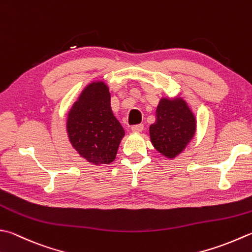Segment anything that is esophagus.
<instances>
[{"label":"esophagus","mask_w":252,"mask_h":252,"mask_svg":"<svg viewBox=\"0 0 252 252\" xmlns=\"http://www.w3.org/2000/svg\"><path fill=\"white\" fill-rule=\"evenodd\" d=\"M143 129H144V126H143V125H134V126H132V131L133 132H142Z\"/></svg>","instance_id":"34e87169"}]
</instances>
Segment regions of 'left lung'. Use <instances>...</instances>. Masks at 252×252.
Segmentation results:
<instances>
[{
	"label": "left lung",
	"mask_w": 252,
	"mask_h": 252,
	"mask_svg": "<svg viewBox=\"0 0 252 252\" xmlns=\"http://www.w3.org/2000/svg\"><path fill=\"white\" fill-rule=\"evenodd\" d=\"M195 132V118L184 99H160L156 121L150 126L155 149L169 158L184 151Z\"/></svg>",
	"instance_id": "left-lung-1"
}]
</instances>
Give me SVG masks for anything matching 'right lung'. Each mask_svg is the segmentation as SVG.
Wrapping results in <instances>:
<instances>
[{
	"instance_id": "1",
	"label": "right lung",
	"mask_w": 252,
	"mask_h": 252,
	"mask_svg": "<svg viewBox=\"0 0 252 252\" xmlns=\"http://www.w3.org/2000/svg\"><path fill=\"white\" fill-rule=\"evenodd\" d=\"M66 127L73 147L84 158L96 165L115 160L125 130L112 113L106 84L92 83L83 91L68 112Z\"/></svg>"
}]
</instances>
